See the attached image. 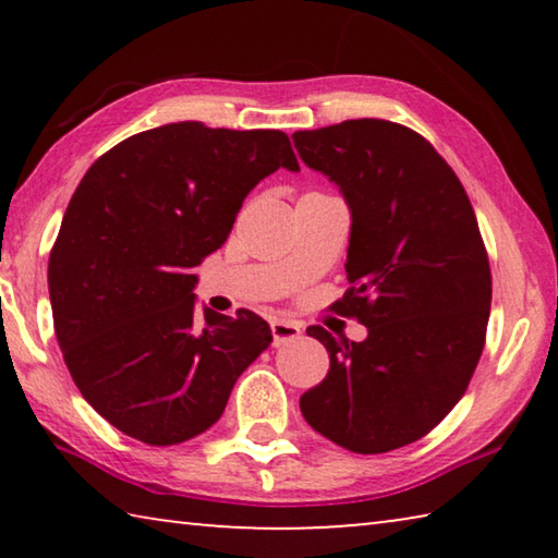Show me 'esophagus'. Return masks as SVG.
<instances>
[{"label": "esophagus", "instance_id": "1", "mask_svg": "<svg viewBox=\"0 0 558 558\" xmlns=\"http://www.w3.org/2000/svg\"><path fill=\"white\" fill-rule=\"evenodd\" d=\"M270 332H272V347H280V344L292 342V339H298L302 327L298 323H290V319H272Z\"/></svg>", "mask_w": 558, "mask_h": 558}]
</instances>
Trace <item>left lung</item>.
<instances>
[{
	"mask_svg": "<svg viewBox=\"0 0 558 558\" xmlns=\"http://www.w3.org/2000/svg\"><path fill=\"white\" fill-rule=\"evenodd\" d=\"M292 143L352 211V288L335 310L369 332L349 342L307 327L329 372L300 396V411L352 452L403 448L452 411L483 354L493 276L475 211L436 147L399 122L344 120Z\"/></svg>",
	"mask_w": 558,
	"mask_h": 558,
	"instance_id": "8db88e82",
	"label": "left lung"
}]
</instances>
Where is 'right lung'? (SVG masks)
<instances>
[{
	"label": "right lung",
	"instance_id": "add662e5",
	"mask_svg": "<svg viewBox=\"0 0 558 558\" xmlns=\"http://www.w3.org/2000/svg\"><path fill=\"white\" fill-rule=\"evenodd\" d=\"M280 167L300 169L286 132L186 120L122 140L81 179L49 258L53 329L83 399L125 436H199L270 347L251 310L194 313V268Z\"/></svg>",
	"mask_w": 558,
	"mask_h": 558
}]
</instances>
